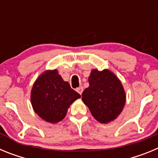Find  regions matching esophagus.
I'll list each match as a JSON object with an SVG mask.
<instances>
[{
	"mask_svg": "<svg viewBox=\"0 0 158 158\" xmlns=\"http://www.w3.org/2000/svg\"><path fill=\"white\" fill-rule=\"evenodd\" d=\"M83 90H84V89H83V87H82V86H81V87L77 88V89H76V91L77 92V93H79L80 95L82 94V93H83Z\"/></svg>",
	"mask_w": 158,
	"mask_h": 158,
	"instance_id": "esophagus-1",
	"label": "esophagus"
}]
</instances>
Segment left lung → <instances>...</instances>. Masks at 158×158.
<instances>
[{"label": "left lung", "mask_w": 158, "mask_h": 158, "mask_svg": "<svg viewBox=\"0 0 158 158\" xmlns=\"http://www.w3.org/2000/svg\"><path fill=\"white\" fill-rule=\"evenodd\" d=\"M89 86L82 93V101L100 123H108L120 115L126 93L120 80L109 69H94L89 77Z\"/></svg>", "instance_id": "8db88e82"}]
</instances>
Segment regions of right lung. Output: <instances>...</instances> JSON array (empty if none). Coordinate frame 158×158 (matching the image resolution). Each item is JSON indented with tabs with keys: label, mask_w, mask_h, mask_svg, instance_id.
Segmentation results:
<instances>
[{
	"label": "right lung",
	"mask_w": 158,
	"mask_h": 158,
	"mask_svg": "<svg viewBox=\"0 0 158 158\" xmlns=\"http://www.w3.org/2000/svg\"><path fill=\"white\" fill-rule=\"evenodd\" d=\"M80 97L56 69L42 73L31 91V103L35 112L42 119L53 124L62 121L69 106Z\"/></svg>",
	"instance_id": "right-lung-1"
}]
</instances>
